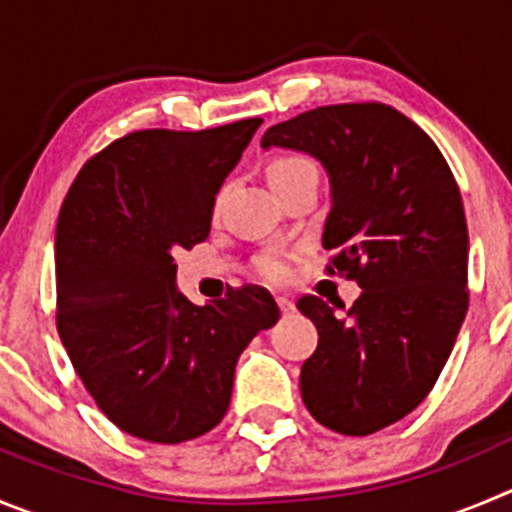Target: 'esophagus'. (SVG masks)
I'll return each mask as SVG.
<instances>
[{
	"label": "esophagus",
	"instance_id": "1",
	"mask_svg": "<svg viewBox=\"0 0 512 512\" xmlns=\"http://www.w3.org/2000/svg\"><path fill=\"white\" fill-rule=\"evenodd\" d=\"M278 300V308L283 310V315H290V313H295V303L290 298H285V295H280V298H275Z\"/></svg>",
	"mask_w": 512,
	"mask_h": 512
}]
</instances>
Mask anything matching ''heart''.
I'll return each instance as SVG.
<instances>
[{"label":"heart","mask_w":512,"mask_h":512,"mask_svg":"<svg viewBox=\"0 0 512 512\" xmlns=\"http://www.w3.org/2000/svg\"><path fill=\"white\" fill-rule=\"evenodd\" d=\"M303 174H315L313 164H310L308 159H303V156H293V154L275 156V159H270V164H267V181H270V186H280L285 184V181ZM217 207H219V197H217ZM255 267L262 278L270 280V283H283V280L290 275L288 255L280 250H270L265 252V255L257 257Z\"/></svg>","instance_id":"1"}]
</instances>
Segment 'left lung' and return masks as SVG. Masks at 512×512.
<instances>
[{"label": "left lung", "mask_w": 512, "mask_h": 512, "mask_svg": "<svg viewBox=\"0 0 512 512\" xmlns=\"http://www.w3.org/2000/svg\"><path fill=\"white\" fill-rule=\"evenodd\" d=\"M298 148L331 179L326 272L356 280L351 308L303 295L318 328L300 369L315 422L366 437L419 407L467 313V222L437 143L386 103L321 105L267 128L262 148Z\"/></svg>", "instance_id": "8db88e82"}]
</instances>
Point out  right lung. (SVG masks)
Segmentation results:
<instances>
[{
  "label": "right lung",
  "instance_id": "1",
  "mask_svg": "<svg viewBox=\"0 0 512 512\" xmlns=\"http://www.w3.org/2000/svg\"><path fill=\"white\" fill-rule=\"evenodd\" d=\"M262 118L207 131L148 128L85 161L55 229L57 333L121 432L179 444L227 414L234 366L280 318L260 285L212 305L176 293V250L207 240L214 194Z\"/></svg>",
  "mask_w": 512,
  "mask_h": 512
}]
</instances>
